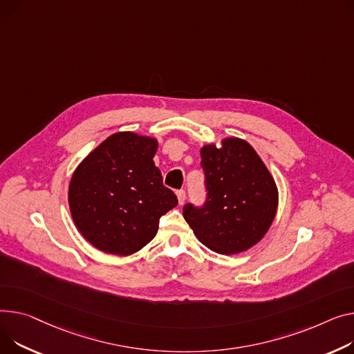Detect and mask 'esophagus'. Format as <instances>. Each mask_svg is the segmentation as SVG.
Returning a JSON list of instances; mask_svg holds the SVG:
<instances>
[{
  "instance_id": "obj_1",
  "label": "esophagus",
  "mask_w": 354,
  "mask_h": 354,
  "mask_svg": "<svg viewBox=\"0 0 354 354\" xmlns=\"http://www.w3.org/2000/svg\"><path fill=\"white\" fill-rule=\"evenodd\" d=\"M176 196H178V202H179V205H183V203H185V198H186L185 191H183V189L176 191Z\"/></svg>"
}]
</instances>
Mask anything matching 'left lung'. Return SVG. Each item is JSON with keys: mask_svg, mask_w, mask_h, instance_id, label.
Listing matches in <instances>:
<instances>
[{"mask_svg": "<svg viewBox=\"0 0 354 354\" xmlns=\"http://www.w3.org/2000/svg\"><path fill=\"white\" fill-rule=\"evenodd\" d=\"M206 199L183 206V218L198 239L221 254L248 250L270 227L277 209L276 183L262 159L243 139L201 151Z\"/></svg>", "mask_w": 354, "mask_h": 354, "instance_id": "left-lung-1", "label": "left lung"}]
</instances>
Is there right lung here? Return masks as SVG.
<instances>
[{"mask_svg":"<svg viewBox=\"0 0 354 354\" xmlns=\"http://www.w3.org/2000/svg\"><path fill=\"white\" fill-rule=\"evenodd\" d=\"M153 138L118 132L93 149L69 183L71 215L97 249L127 256L149 243L159 219L178 205L153 163Z\"/></svg>","mask_w":354,"mask_h":354,"instance_id":"add662e5","label":"right lung"}]
</instances>
